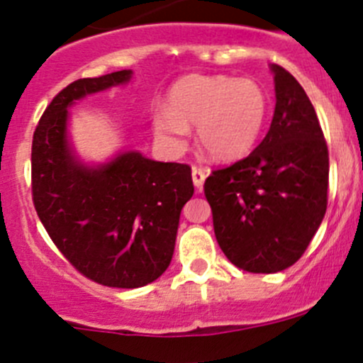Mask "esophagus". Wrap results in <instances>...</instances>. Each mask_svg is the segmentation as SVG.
Masks as SVG:
<instances>
[{"label": "esophagus", "instance_id": "obj_1", "mask_svg": "<svg viewBox=\"0 0 363 363\" xmlns=\"http://www.w3.org/2000/svg\"><path fill=\"white\" fill-rule=\"evenodd\" d=\"M191 177H193V184H195V188L202 189L203 182H205V170H202V168H199V167H193Z\"/></svg>", "mask_w": 363, "mask_h": 363}]
</instances>
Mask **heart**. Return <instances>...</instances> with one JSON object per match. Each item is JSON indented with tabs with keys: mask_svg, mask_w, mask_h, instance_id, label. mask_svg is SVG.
<instances>
[{
	"mask_svg": "<svg viewBox=\"0 0 363 363\" xmlns=\"http://www.w3.org/2000/svg\"><path fill=\"white\" fill-rule=\"evenodd\" d=\"M270 112L267 91L251 79L230 75H188L168 91L167 107L151 112L156 140L179 155L196 126V140L214 160L246 156L262 135Z\"/></svg>",
	"mask_w": 363,
	"mask_h": 363,
	"instance_id": "b5f03b06",
	"label": "heart"
}]
</instances>
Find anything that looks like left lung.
I'll return each mask as SVG.
<instances>
[{
    "mask_svg": "<svg viewBox=\"0 0 363 363\" xmlns=\"http://www.w3.org/2000/svg\"><path fill=\"white\" fill-rule=\"evenodd\" d=\"M276 108L247 158L214 170L203 186L219 247L239 269L291 267L327 212L328 149L313 104L296 79L270 65Z\"/></svg>",
    "mask_w": 363,
    "mask_h": 363,
    "instance_id": "left-lung-1",
    "label": "left lung"
}]
</instances>
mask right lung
I'll use <instances>...</instances> for the list:
<instances>
[{"label":"right lung","mask_w":363,"mask_h":363,"mask_svg":"<svg viewBox=\"0 0 363 363\" xmlns=\"http://www.w3.org/2000/svg\"><path fill=\"white\" fill-rule=\"evenodd\" d=\"M131 77V69H121L65 87L43 112L31 149L40 221L80 274L111 288L145 286L168 269L181 211L195 191L188 164L149 160L138 151L117 152L100 164L77 156L68 108Z\"/></svg>","instance_id":"add662e5"}]
</instances>
